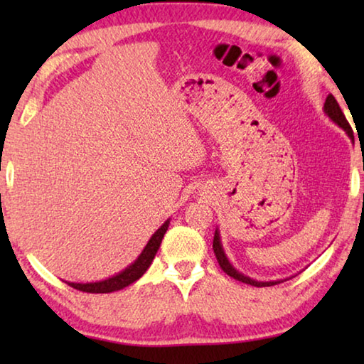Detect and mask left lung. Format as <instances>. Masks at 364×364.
I'll list each match as a JSON object with an SVG mask.
<instances>
[{
  "label": "left lung",
  "mask_w": 364,
  "mask_h": 364,
  "mask_svg": "<svg viewBox=\"0 0 364 364\" xmlns=\"http://www.w3.org/2000/svg\"><path fill=\"white\" fill-rule=\"evenodd\" d=\"M324 114L329 117V119L336 123L337 127H341L342 130L347 133V136L353 141V132L352 128H350L347 119H345V115L342 112V109L338 107V104L336 101V97L329 95L328 97H326V102H324ZM213 252H215V257H217V260L220 263L221 269L225 271V273L228 276H231V278L241 281V282H245V284H250V286H255V287H268V286H276L279 284V282H284L286 279H278V281H255L249 278V276L242 274L241 271H237L236 268L232 267L231 262L228 260V257L225 254V249H223V244H221V237H220V230L217 228L215 230V236H213ZM291 279V278H289Z\"/></svg>",
  "instance_id": "1"
}]
</instances>
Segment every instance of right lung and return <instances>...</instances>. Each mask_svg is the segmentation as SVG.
I'll return each mask as SVG.
<instances>
[{"instance_id":"add662e5","label":"right lung","mask_w":364,"mask_h":364,"mask_svg":"<svg viewBox=\"0 0 364 364\" xmlns=\"http://www.w3.org/2000/svg\"><path fill=\"white\" fill-rule=\"evenodd\" d=\"M168 225H170V218L152 234L151 239L146 244V247L138 255L136 260H134L132 264H128L125 269H122L120 273L110 276L107 279L96 281V282H69V281L65 282L70 287L77 289V291L90 292V294H109V292L120 291V289L133 284V282L138 281L141 276L146 273L147 268L151 267L154 257H156L157 250L160 247V242H162L164 239V234L168 230Z\"/></svg>"}]
</instances>
